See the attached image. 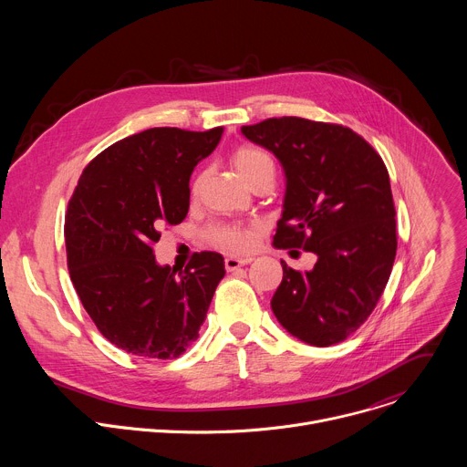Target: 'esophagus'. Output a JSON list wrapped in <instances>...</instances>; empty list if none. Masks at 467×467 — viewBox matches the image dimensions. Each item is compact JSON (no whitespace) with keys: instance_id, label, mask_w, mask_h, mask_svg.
Returning <instances> with one entry per match:
<instances>
[{"instance_id":"esophagus-1","label":"esophagus","mask_w":467,"mask_h":467,"mask_svg":"<svg viewBox=\"0 0 467 467\" xmlns=\"http://www.w3.org/2000/svg\"><path fill=\"white\" fill-rule=\"evenodd\" d=\"M251 264V258H238V256H227L225 258V270L227 272H234L238 268H242V265H247Z\"/></svg>"}]
</instances>
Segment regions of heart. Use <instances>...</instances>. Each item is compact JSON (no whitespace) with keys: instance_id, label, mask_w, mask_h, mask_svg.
<instances>
[{"instance_id":"obj_1","label":"heart","mask_w":467,"mask_h":467,"mask_svg":"<svg viewBox=\"0 0 467 467\" xmlns=\"http://www.w3.org/2000/svg\"><path fill=\"white\" fill-rule=\"evenodd\" d=\"M233 164L247 182H253L262 175L274 177L275 173L274 159L258 148H240L233 155ZM195 188H197V182H195ZM205 234L211 240V244L234 253L249 251L256 240V229L251 225H240V223H214L205 231Z\"/></svg>"}]
</instances>
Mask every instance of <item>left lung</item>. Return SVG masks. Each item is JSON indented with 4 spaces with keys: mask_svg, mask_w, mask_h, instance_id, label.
Masks as SVG:
<instances>
[{
    "mask_svg": "<svg viewBox=\"0 0 467 467\" xmlns=\"http://www.w3.org/2000/svg\"><path fill=\"white\" fill-rule=\"evenodd\" d=\"M242 135L272 151L285 171L274 245L317 256L303 274L281 260L272 310L297 340L338 344L369 317L391 274L397 236L388 170L344 125L283 116L244 125Z\"/></svg>",
    "mask_w": 467,
    "mask_h": 467,
    "instance_id": "8db88e82",
    "label": "left lung"
}]
</instances>
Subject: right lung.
<instances>
[{"label": "right lung", "instance_id": "obj_1", "mask_svg": "<svg viewBox=\"0 0 467 467\" xmlns=\"http://www.w3.org/2000/svg\"><path fill=\"white\" fill-rule=\"evenodd\" d=\"M223 127H153L101 151L79 177L64 223L74 288L101 335L125 353L175 358L197 338L223 256L195 253L184 272L161 265L159 229L181 223L190 175Z\"/></svg>", "mask_w": 467, "mask_h": 467}]
</instances>
